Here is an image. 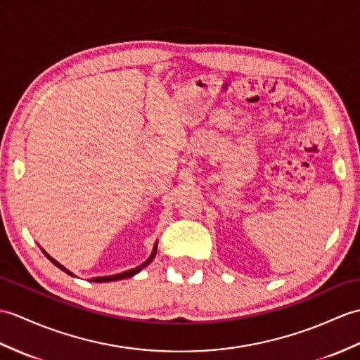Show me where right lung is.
<instances>
[{"label": "right lung", "instance_id": "1", "mask_svg": "<svg viewBox=\"0 0 360 360\" xmlns=\"http://www.w3.org/2000/svg\"><path fill=\"white\" fill-rule=\"evenodd\" d=\"M156 248H158V242H155V247H153V250H152V255H150V257L147 259V261L144 262V264H141L139 266H136V269H131V270H127V271H122V273H120V274H113V276H99V278H94V279H90V282H112V281H121V279H127V278H131V276H135L136 273H139L142 269H144V266H147L150 262L153 261V257H155V255H156ZM44 252V250H43ZM44 255L50 259V261H52L58 269H61L63 271H65L67 274H70V276H75L73 273H70L69 270L65 269V266H63L60 262H56L53 257H50L46 252H44Z\"/></svg>", "mask_w": 360, "mask_h": 360}]
</instances>
